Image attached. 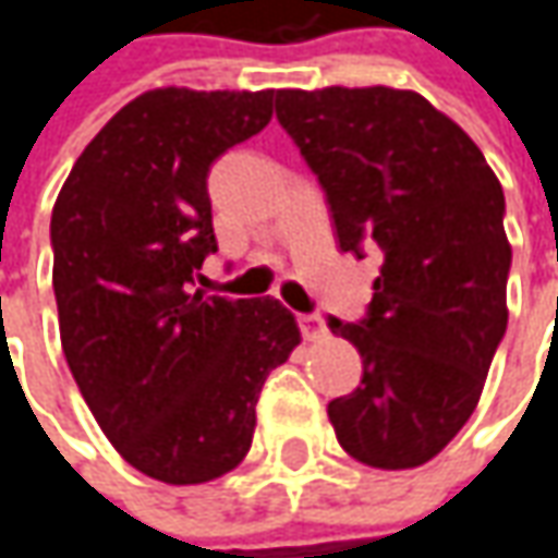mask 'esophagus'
Listing matches in <instances>:
<instances>
[{
	"instance_id": "esophagus-1",
	"label": "esophagus",
	"mask_w": 558,
	"mask_h": 558,
	"mask_svg": "<svg viewBox=\"0 0 558 558\" xmlns=\"http://www.w3.org/2000/svg\"><path fill=\"white\" fill-rule=\"evenodd\" d=\"M300 331H303L306 341H322L328 335V325H325L322 315H300Z\"/></svg>"
}]
</instances>
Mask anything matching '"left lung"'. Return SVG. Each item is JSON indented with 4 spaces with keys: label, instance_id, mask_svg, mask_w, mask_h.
I'll use <instances>...</instances> for the list:
<instances>
[{
    "label": "left lung",
    "instance_id": "left-lung-1",
    "mask_svg": "<svg viewBox=\"0 0 558 558\" xmlns=\"http://www.w3.org/2000/svg\"><path fill=\"white\" fill-rule=\"evenodd\" d=\"M278 119L318 177L341 252L381 262L369 315L331 318L363 381L328 404L350 458L408 471L471 420L508 325L506 195L471 135L398 87L278 90Z\"/></svg>",
    "mask_w": 558,
    "mask_h": 558
}]
</instances>
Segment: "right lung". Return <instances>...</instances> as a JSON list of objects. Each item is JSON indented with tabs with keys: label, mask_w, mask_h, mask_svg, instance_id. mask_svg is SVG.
Listing matches in <instances>:
<instances>
[{
	"label": "right lung",
	"mask_w": 558,
	"mask_h": 558,
	"mask_svg": "<svg viewBox=\"0 0 558 558\" xmlns=\"http://www.w3.org/2000/svg\"><path fill=\"white\" fill-rule=\"evenodd\" d=\"M271 104L275 90H145L94 135L52 205L65 363L116 451L160 483L230 474L265 378L300 344L275 296L189 287L217 252L208 170L271 122Z\"/></svg>",
	"instance_id": "1"
}]
</instances>
